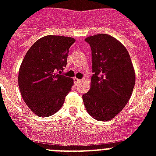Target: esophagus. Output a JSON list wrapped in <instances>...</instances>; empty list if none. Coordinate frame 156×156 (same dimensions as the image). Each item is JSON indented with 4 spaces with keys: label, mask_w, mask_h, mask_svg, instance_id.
I'll list each match as a JSON object with an SVG mask.
<instances>
[{
    "label": "esophagus",
    "mask_w": 156,
    "mask_h": 156,
    "mask_svg": "<svg viewBox=\"0 0 156 156\" xmlns=\"http://www.w3.org/2000/svg\"><path fill=\"white\" fill-rule=\"evenodd\" d=\"M73 81H74V83H75L76 85H78V84H79V83L82 82V80H81V79H78V78H73Z\"/></svg>",
    "instance_id": "obj_1"
}]
</instances>
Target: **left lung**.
I'll use <instances>...</instances> for the list:
<instances>
[{
    "instance_id": "left-lung-1",
    "label": "left lung",
    "mask_w": 156,
    "mask_h": 156,
    "mask_svg": "<svg viewBox=\"0 0 156 156\" xmlns=\"http://www.w3.org/2000/svg\"><path fill=\"white\" fill-rule=\"evenodd\" d=\"M91 48L92 77L90 90L83 95L86 109L93 118L106 121L124 108L133 92L135 73L128 51L107 34L85 40Z\"/></svg>"
}]
</instances>
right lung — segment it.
<instances>
[{"label": "right lung", "mask_w": 156, "mask_h": 156, "mask_svg": "<svg viewBox=\"0 0 156 156\" xmlns=\"http://www.w3.org/2000/svg\"><path fill=\"white\" fill-rule=\"evenodd\" d=\"M75 40L46 35L26 53L18 73V87L24 102L39 116L58 112L71 90L73 80L59 74L67 64L69 48Z\"/></svg>", "instance_id": "right-lung-1"}]
</instances>
